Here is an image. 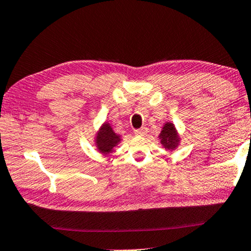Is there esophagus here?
<instances>
[{"mask_svg": "<svg viewBox=\"0 0 251 251\" xmlns=\"http://www.w3.org/2000/svg\"><path fill=\"white\" fill-rule=\"evenodd\" d=\"M146 133H147L146 127H141V128L135 129L134 131V134H136V135H146Z\"/></svg>", "mask_w": 251, "mask_h": 251, "instance_id": "esophagus-1", "label": "esophagus"}]
</instances>
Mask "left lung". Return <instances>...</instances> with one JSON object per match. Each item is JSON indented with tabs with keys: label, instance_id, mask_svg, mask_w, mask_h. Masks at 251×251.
<instances>
[{
	"label": "left lung",
	"instance_id": "left-lung-1",
	"mask_svg": "<svg viewBox=\"0 0 251 251\" xmlns=\"http://www.w3.org/2000/svg\"><path fill=\"white\" fill-rule=\"evenodd\" d=\"M159 138H160V142H162V145L164 146L166 149L176 148V146L178 145V141H179L178 134H176L175 126H173V124L171 123L165 124L164 127L162 129V132H160Z\"/></svg>",
	"mask_w": 251,
	"mask_h": 251
}]
</instances>
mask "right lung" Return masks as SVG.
<instances>
[{
	"instance_id": "obj_1",
	"label": "right lung",
	"mask_w": 251,
	"mask_h": 251,
	"mask_svg": "<svg viewBox=\"0 0 251 251\" xmlns=\"http://www.w3.org/2000/svg\"><path fill=\"white\" fill-rule=\"evenodd\" d=\"M120 141L119 135H117L110 126V124L105 123L102 126L100 132L96 135V145L102 153H110L113 147Z\"/></svg>"
}]
</instances>
